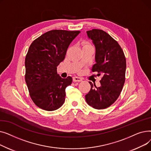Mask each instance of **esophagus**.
I'll return each instance as SVG.
<instances>
[{
  "mask_svg": "<svg viewBox=\"0 0 151 151\" xmlns=\"http://www.w3.org/2000/svg\"><path fill=\"white\" fill-rule=\"evenodd\" d=\"M73 81L74 82H81L83 81L82 78H80V77H77V76H74L73 78Z\"/></svg>",
  "mask_w": 151,
  "mask_h": 151,
  "instance_id": "34e87169",
  "label": "esophagus"
}]
</instances>
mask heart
I'll return each mask as SVG.
<instances>
[{"label": "heart", "instance_id": "b5f03b06", "mask_svg": "<svg viewBox=\"0 0 151 151\" xmlns=\"http://www.w3.org/2000/svg\"><path fill=\"white\" fill-rule=\"evenodd\" d=\"M85 46H90V45H88V44H87V45H86Z\"/></svg>", "mask_w": 151, "mask_h": 151}]
</instances>
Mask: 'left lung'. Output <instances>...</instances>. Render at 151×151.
Here are the masks:
<instances>
[{"label": "left lung", "mask_w": 151, "mask_h": 151, "mask_svg": "<svg viewBox=\"0 0 151 151\" xmlns=\"http://www.w3.org/2000/svg\"><path fill=\"white\" fill-rule=\"evenodd\" d=\"M96 47L92 71L101 76L100 86L91 82V90L86 95L88 104L95 109H105L119 96L125 83L126 59L120 45L106 32L92 29L86 32Z\"/></svg>", "instance_id": "8db88e82"}]
</instances>
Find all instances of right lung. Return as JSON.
Returning <instances> with one entry per match:
<instances>
[{
  "label": "right lung",
  "instance_id": "add662e5",
  "mask_svg": "<svg viewBox=\"0 0 151 151\" xmlns=\"http://www.w3.org/2000/svg\"><path fill=\"white\" fill-rule=\"evenodd\" d=\"M80 31L52 30L32 43L25 59V80L34 104L46 111H54L65 101V88L72 78H61L57 67Z\"/></svg>",
  "mask_w": 151,
  "mask_h": 151
}]
</instances>
